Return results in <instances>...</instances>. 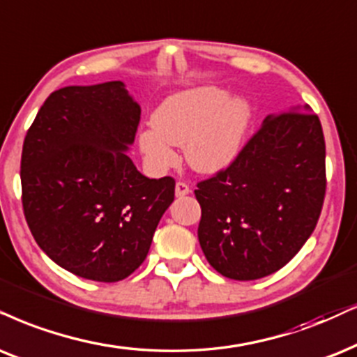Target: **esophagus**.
<instances>
[{
  "label": "esophagus",
  "instance_id": "obj_1",
  "mask_svg": "<svg viewBox=\"0 0 357 357\" xmlns=\"http://www.w3.org/2000/svg\"><path fill=\"white\" fill-rule=\"evenodd\" d=\"M174 192H176V196L178 197H183V196H188L189 192H191V188L188 186L186 183H183V181H179V183H176V188H174Z\"/></svg>",
  "mask_w": 357,
  "mask_h": 357
}]
</instances>
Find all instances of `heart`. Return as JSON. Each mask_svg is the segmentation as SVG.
<instances>
[{"label":"heart","mask_w":357,"mask_h":357,"mask_svg":"<svg viewBox=\"0 0 357 357\" xmlns=\"http://www.w3.org/2000/svg\"><path fill=\"white\" fill-rule=\"evenodd\" d=\"M254 108L247 97H229V90L202 85L166 97L151 115L153 128L138 133V146L150 168L169 169L184 148L194 171L204 174L227 168L242 150Z\"/></svg>","instance_id":"heart-1"}]
</instances>
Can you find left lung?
<instances>
[{"label":"left lung","mask_w":357,"mask_h":357,"mask_svg":"<svg viewBox=\"0 0 357 357\" xmlns=\"http://www.w3.org/2000/svg\"><path fill=\"white\" fill-rule=\"evenodd\" d=\"M324 158L318 115L293 107L268 115L227 169L197 184V237L212 268L247 282L285 267L321 214Z\"/></svg>","instance_id":"8db88e82"}]
</instances>
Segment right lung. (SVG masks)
Masks as SVG:
<instances>
[{
  "instance_id": "add662e5",
  "label": "right lung",
  "mask_w": 357,
  "mask_h": 357,
  "mask_svg": "<svg viewBox=\"0 0 357 357\" xmlns=\"http://www.w3.org/2000/svg\"><path fill=\"white\" fill-rule=\"evenodd\" d=\"M142 108L120 80L52 92L24 138L22 209L59 267L120 282L150 250L174 179L143 176L126 155Z\"/></svg>"
}]
</instances>
